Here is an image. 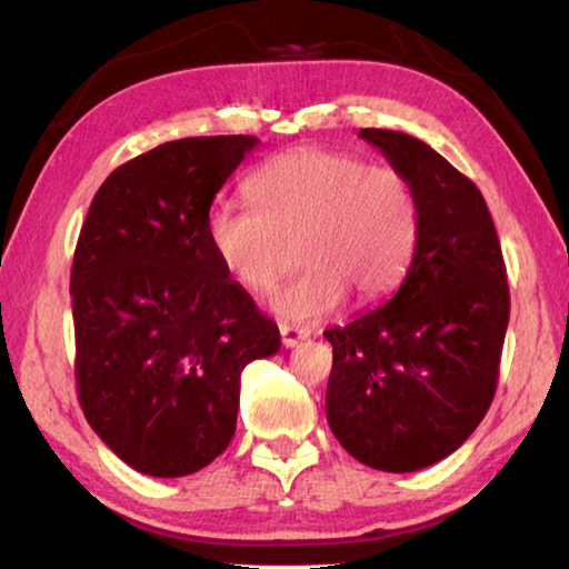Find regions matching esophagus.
Wrapping results in <instances>:
<instances>
[{
    "label": "esophagus",
    "mask_w": 569,
    "mask_h": 569,
    "mask_svg": "<svg viewBox=\"0 0 569 569\" xmlns=\"http://www.w3.org/2000/svg\"><path fill=\"white\" fill-rule=\"evenodd\" d=\"M278 331H281V341H283L286 349H293V346H298V343L308 339V331L298 329V326L281 323V326H278Z\"/></svg>",
    "instance_id": "34e87169"
}]
</instances>
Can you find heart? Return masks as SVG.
<instances>
[{"label":"heart","instance_id":"b5f03b06","mask_svg":"<svg viewBox=\"0 0 569 569\" xmlns=\"http://www.w3.org/2000/svg\"><path fill=\"white\" fill-rule=\"evenodd\" d=\"M250 208L208 210L206 240L220 268L250 293H271L298 246L306 271L273 298L288 321H313L346 293L371 303L393 291L413 258L419 200L407 176L359 156L291 150L248 180Z\"/></svg>","mask_w":569,"mask_h":569}]
</instances>
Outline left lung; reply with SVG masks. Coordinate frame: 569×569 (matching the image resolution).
I'll list each match as a JSON object with an SVG mask.
<instances>
[{"label":"left lung","mask_w":569,"mask_h":569,"mask_svg":"<svg viewBox=\"0 0 569 569\" xmlns=\"http://www.w3.org/2000/svg\"><path fill=\"white\" fill-rule=\"evenodd\" d=\"M359 138L411 182L419 238L387 303L323 331L326 419L353 459L403 475L449 457L485 419L509 323L507 268L475 182L407 132Z\"/></svg>","instance_id":"8db88e82"}]
</instances>
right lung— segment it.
I'll use <instances>...</instances> for the list:
<instances>
[{"mask_svg":"<svg viewBox=\"0 0 569 569\" xmlns=\"http://www.w3.org/2000/svg\"><path fill=\"white\" fill-rule=\"evenodd\" d=\"M253 134L182 138L124 162L94 192L70 278L77 397L104 445L148 477H186L236 435L240 371L281 349L210 253L216 192Z\"/></svg>","mask_w":569,"mask_h":569,"instance_id":"obj_1","label":"right lung"}]
</instances>
